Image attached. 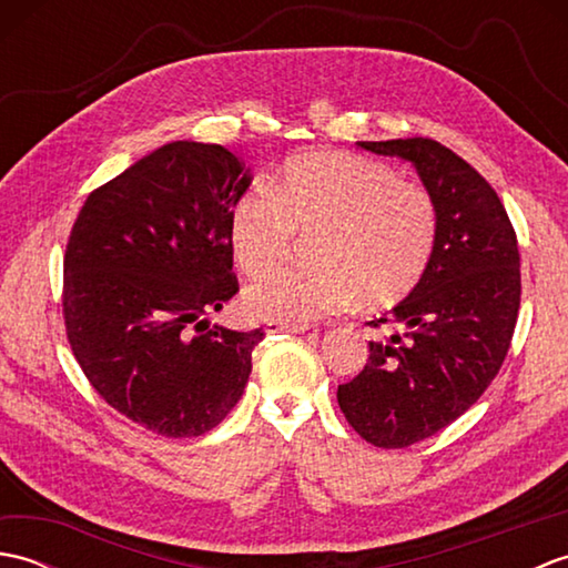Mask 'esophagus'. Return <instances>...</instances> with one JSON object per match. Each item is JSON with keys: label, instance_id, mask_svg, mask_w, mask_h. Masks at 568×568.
<instances>
[{"label": "esophagus", "instance_id": "esophagus-1", "mask_svg": "<svg viewBox=\"0 0 568 568\" xmlns=\"http://www.w3.org/2000/svg\"><path fill=\"white\" fill-rule=\"evenodd\" d=\"M310 329V324H287V322H265V332L268 334H305Z\"/></svg>", "mask_w": 568, "mask_h": 568}]
</instances>
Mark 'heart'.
<instances>
[{
	"label": "heart",
	"mask_w": 568,
	"mask_h": 568,
	"mask_svg": "<svg viewBox=\"0 0 568 568\" xmlns=\"http://www.w3.org/2000/svg\"><path fill=\"white\" fill-rule=\"evenodd\" d=\"M320 232L312 268L281 271L251 285L253 317L307 324L354 307H390L425 281L439 244V210L432 192L390 165L352 153L291 159L273 192H244L229 216V244L246 275L281 265L293 234Z\"/></svg>",
	"instance_id": "heart-1"
}]
</instances>
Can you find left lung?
<instances>
[{
	"label": "left lung",
	"instance_id": "8db88e82",
	"mask_svg": "<svg viewBox=\"0 0 568 568\" xmlns=\"http://www.w3.org/2000/svg\"><path fill=\"white\" fill-rule=\"evenodd\" d=\"M409 161L439 210L429 273L388 317L393 334L368 342V361L336 400L361 437L403 449L452 425L474 405L508 354L520 310V251L486 178L432 139L358 141Z\"/></svg>",
	"mask_w": 568,
	"mask_h": 568
}]
</instances>
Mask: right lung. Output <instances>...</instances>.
<instances>
[{
    "mask_svg": "<svg viewBox=\"0 0 568 568\" xmlns=\"http://www.w3.org/2000/svg\"><path fill=\"white\" fill-rule=\"evenodd\" d=\"M251 185L216 143L173 141L84 200L63 261L72 354L106 403L163 437L229 415L263 329L210 324L239 293L229 216Z\"/></svg>",
    "mask_w": 568,
    "mask_h": 568,
    "instance_id": "1",
    "label": "right lung"
}]
</instances>
